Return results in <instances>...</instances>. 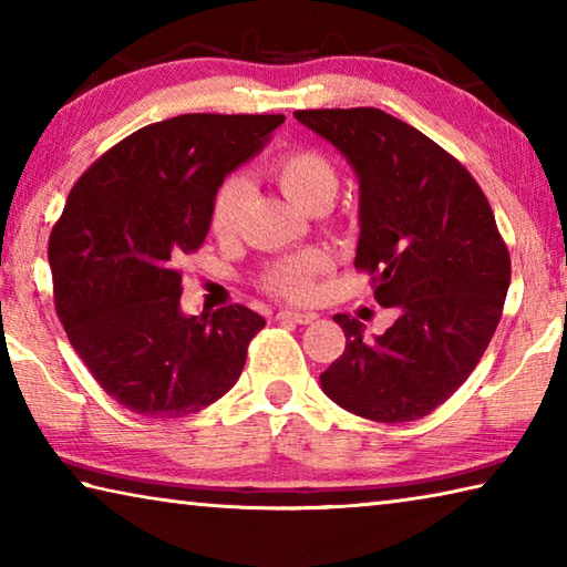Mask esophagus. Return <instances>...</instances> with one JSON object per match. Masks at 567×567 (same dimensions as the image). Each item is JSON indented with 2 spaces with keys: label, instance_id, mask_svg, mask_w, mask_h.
<instances>
[{
  "label": "esophagus",
  "instance_id": "obj_1",
  "mask_svg": "<svg viewBox=\"0 0 567 567\" xmlns=\"http://www.w3.org/2000/svg\"><path fill=\"white\" fill-rule=\"evenodd\" d=\"M277 319H290V322L297 324H312L317 315L315 312H300V310H290V307H285V310L277 312Z\"/></svg>",
  "mask_w": 567,
  "mask_h": 567
}]
</instances>
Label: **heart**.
<instances>
[{"label": "heart", "mask_w": 567, "mask_h": 567, "mask_svg": "<svg viewBox=\"0 0 567 567\" xmlns=\"http://www.w3.org/2000/svg\"><path fill=\"white\" fill-rule=\"evenodd\" d=\"M270 178L287 198L305 210L327 208L337 193V171L322 153L290 151L270 166ZM248 183L240 176H230L215 190L210 208V228L215 235H230L240 220ZM332 267V255L324 248H310L290 257H282L265 272V287L295 302L312 300L317 292V277Z\"/></svg>", "instance_id": "heart-1"}]
</instances>
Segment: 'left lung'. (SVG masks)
Returning a JSON list of instances; mask_svg holds the SVG:
<instances>
[{"label":"left lung","mask_w":567,"mask_h":567,"mask_svg":"<svg viewBox=\"0 0 567 567\" xmlns=\"http://www.w3.org/2000/svg\"><path fill=\"white\" fill-rule=\"evenodd\" d=\"M295 118L352 166L354 267L396 312L374 339L334 315L347 347L319 384L334 404L382 424L426 416L476 369L506 302L511 257L491 205L454 156L384 111L315 109Z\"/></svg>","instance_id":"1"}]
</instances>
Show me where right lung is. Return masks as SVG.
Wrapping results in <instances>:
<instances>
[{
	"label": "right lung",
	"instance_id": "add662e5",
	"mask_svg": "<svg viewBox=\"0 0 567 567\" xmlns=\"http://www.w3.org/2000/svg\"><path fill=\"white\" fill-rule=\"evenodd\" d=\"M285 116L183 113L104 153L49 238L54 302L101 389L151 419L195 414L235 386L265 319L243 305L181 310L185 255L210 230L215 190Z\"/></svg>",
	"mask_w": 567,
	"mask_h": 567
}]
</instances>
